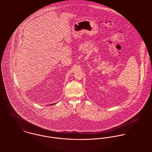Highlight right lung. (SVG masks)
Listing matches in <instances>:
<instances>
[{
  "mask_svg": "<svg viewBox=\"0 0 152 152\" xmlns=\"http://www.w3.org/2000/svg\"><path fill=\"white\" fill-rule=\"evenodd\" d=\"M52 105H54V104H52Z\"/></svg>",
  "mask_w": 152,
  "mask_h": 152,
  "instance_id": "obj_1",
  "label": "right lung"
}]
</instances>
